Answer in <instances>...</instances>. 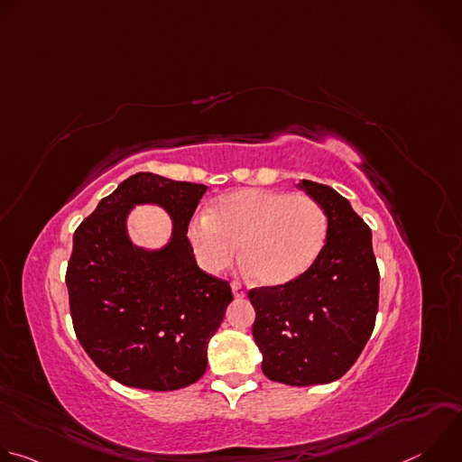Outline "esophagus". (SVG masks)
<instances>
[{
  "mask_svg": "<svg viewBox=\"0 0 462 462\" xmlns=\"http://www.w3.org/2000/svg\"><path fill=\"white\" fill-rule=\"evenodd\" d=\"M232 292H234L236 298H245V296H246L245 287H241L239 283H232Z\"/></svg>",
  "mask_w": 462,
  "mask_h": 462,
  "instance_id": "esophagus-1",
  "label": "esophagus"
}]
</instances>
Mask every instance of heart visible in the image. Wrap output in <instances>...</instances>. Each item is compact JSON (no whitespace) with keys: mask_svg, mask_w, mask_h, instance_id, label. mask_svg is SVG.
<instances>
[{"mask_svg":"<svg viewBox=\"0 0 462 462\" xmlns=\"http://www.w3.org/2000/svg\"><path fill=\"white\" fill-rule=\"evenodd\" d=\"M327 236V214L312 197L255 188L217 197L207 216H195L186 226L205 273L226 271L239 246L245 273L269 287L287 285L310 271Z\"/></svg>","mask_w":462,"mask_h":462,"instance_id":"heart-1","label":"heart"}]
</instances>
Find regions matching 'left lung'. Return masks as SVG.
Instances as JSON below:
<instances>
[{
	"label": "left lung",
	"mask_w": 462,
	"mask_h": 462,
	"mask_svg": "<svg viewBox=\"0 0 462 462\" xmlns=\"http://www.w3.org/2000/svg\"><path fill=\"white\" fill-rule=\"evenodd\" d=\"M328 219L321 255L301 278L248 292L261 369L273 382L316 385L338 380L365 347L378 310L380 274L371 230L331 186L298 184Z\"/></svg>",
	"instance_id": "1"
}]
</instances>
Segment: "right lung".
I'll list each match as a JSON object with an SVG mask.
<instances>
[{
  "instance_id": "obj_1",
  "label": "right lung",
  "mask_w": 462,
  "mask_h": 462,
  "mask_svg": "<svg viewBox=\"0 0 462 462\" xmlns=\"http://www.w3.org/2000/svg\"><path fill=\"white\" fill-rule=\"evenodd\" d=\"M205 184L139 171L98 203L73 236L65 283L79 342L116 382L173 391L207 371L208 342L234 300L228 282L197 267L186 226ZM157 204L172 217L159 251L130 243L126 216Z\"/></svg>"
}]
</instances>
